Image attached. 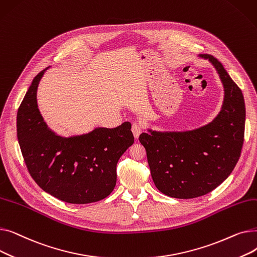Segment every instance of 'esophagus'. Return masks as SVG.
<instances>
[{
  "label": "esophagus",
  "mask_w": 257,
  "mask_h": 257,
  "mask_svg": "<svg viewBox=\"0 0 257 257\" xmlns=\"http://www.w3.org/2000/svg\"><path fill=\"white\" fill-rule=\"evenodd\" d=\"M132 132H133V136H134V138L136 139H139V137H140V134L142 133V131H143V127L140 125V124H138V123H134L133 125H132Z\"/></svg>",
  "instance_id": "1"
}]
</instances>
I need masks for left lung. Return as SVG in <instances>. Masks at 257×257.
Returning a JSON list of instances; mask_svg holds the SVG:
<instances>
[{
	"label": "left lung",
	"instance_id": "1",
	"mask_svg": "<svg viewBox=\"0 0 257 257\" xmlns=\"http://www.w3.org/2000/svg\"><path fill=\"white\" fill-rule=\"evenodd\" d=\"M200 57L212 63L223 83L225 94L220 113L195 130L149 129L150 134L140 136L154 184L172 198L192 199L213 191L233 171L244 143L246 108L240 88L217 58L207 54Z\"/></svg>",
	"mask_w": 257,
	"mask_h": 257
}]
</instances>
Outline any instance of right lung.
I'll return each mask as SVG.
<instances>
[{
	"label": "right lung",
	"mask_w": 257,
	"mask_h": 257,
	"mask_svg": "<svg viewBox=\"0 0 257 257\" xmlns=\"http://www.w3.org/2000/svg\"><path fill=\"white\" fill-rule=\"evenodd\" d=\"M46 70L33 79L17 116L27 169L40 188L61 201L72 204L100 201L113 191L117 161L134 143L131 124L100 127L71 138L57 136L48 128L37 106V87Z\"/></svg>",
	"instance_id": "right-lung-1"
}]
</instances>
